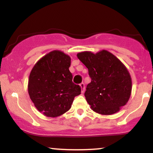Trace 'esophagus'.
Masks as SVG:
<instances>
[{"instance_id":"34e87169","label":"esophagus","mask_w":153,"mask_h":153,"mask_svg":"<svg viewBox=\"0 0 153 153\" xmlns=\"http://www.w3.org/2000/svg\"><path fill=\"white\" fill-rule=\"evenodd\" d=\"M80 87H81V93H83V92H84V91H85V85H84V83H81V84H80Z\"/></svg>"}]
</instances>
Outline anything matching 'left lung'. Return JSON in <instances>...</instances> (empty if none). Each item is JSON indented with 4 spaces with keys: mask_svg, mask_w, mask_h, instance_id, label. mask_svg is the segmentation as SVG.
<instances>
[{
    "mask_svg": "<svg viewBox=\"0 0 153 153\" xmlns=\"http://www.w3.org/2000/svg\"><path fill=\"white\" fill-rule=\"evenodd\" d=\"M77 57L88 68L91 79L84 94L91 109L102 115L119 111L131 93V78L125 65L106 50L96 53L83 51Z\"/></svg>",
    "mask_w": 153,
    "mask_h": 153,
    "instance_id": "obj_1",
    "label": "left lung"
}]
</instances>
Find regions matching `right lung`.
Instances as JSON below:
<instances>
[{
	"instance_id": "1",
	"label": "right lung",
	"mask_w": 153,
	"mask_h": 153,
	"mask_svg": "<svg viewBox=\"0 0 153 153\" xmlns=\"http://www.w3.org/2000/svg\"><path fill=\"white\" fill-rule=\"evenodd\" d=\"M71 58L54 50L41 58L33 67L28 79L31 101L45 116L55 118L68 111L81 87L72 82L69 70Z\"/></svg>"
}]
</instances>
